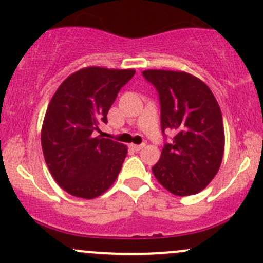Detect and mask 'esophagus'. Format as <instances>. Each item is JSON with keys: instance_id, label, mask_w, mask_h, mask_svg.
I'll list each match as a JSON object with an SVG mask.
<instances>
[{"instance_id": "esophagus-1", "label": "esophagus", "mask_w": 263, "mask_h": 263, "mask_svg": "<svg viewBox=\"0 0 263 263\" xmlns=\"http://www.w3.org/2000/svg\"><path fill=\"white\" fill-rule=\"evenodd\" d=\"M144 146H145L144 144H141V145H135V144H132V145H131V147L135 150V152H139V150H141Z\"/></svg>"}]
</instances>
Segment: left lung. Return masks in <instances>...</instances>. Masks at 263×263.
Masks as SVG:
<instances>
[{"label": "left lung", "instance_id": "obj_1", "mask_svg": "<svg viewBox=\"0 0 263 263\" xmlns=\"http://www.w3.org/2000/svg\"><path fill=\"white\" fill-rule=\"evenodd\" d=\"M142 76L159 95L162 132L175 134L172 142L163 146L153 173L173 195L199 193L222 162L225 132L220 105L210 87L189 73L149 69Z\"/></svg>", "mask_w": 263, "mask_h": 263}]
</instances>
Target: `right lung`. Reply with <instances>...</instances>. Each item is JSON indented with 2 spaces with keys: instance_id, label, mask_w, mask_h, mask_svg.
Listing matches in <instances>:
<instances>
[{
  "instance_id": "right-lung-1",
  "label": "right lung",
  "mask_w": 263,
  "mask_h": 263,
  "mask_svg": "<svg viewBox=\"0 0 263 263\" xmlns=\"http://www.w3.org/2000/svg\"><path fill=\"white\" fill-rule=\"evenodd\" d=\"M134 69L88 67L70 74L51 99L41 132L43 157L58 185L68 194L93 199L118 177L127 146L95 137L119 90Z\"/></svg>"
}]
</instances>
